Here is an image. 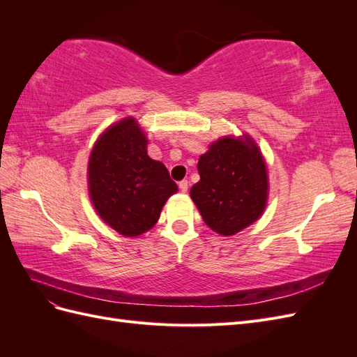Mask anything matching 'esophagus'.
I'll use <instances>...</instances> for the list:
<instances>
[{"instance_id":"34e87169","label":"esophagus","mask_w":357,"mask_h":357,"mask_svg":"<svg viewBox=\"0 0 357 357\" xmlns=\"http://www.w3.org/2000/svg\"><path fill=\"white\" fill-rule=\"evenodd\" d=\"M178 188H180V190L185 193V192H188V188H189V183H188V180H181L180 183H178Z\"/></svg>"}]
</instances>
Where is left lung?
<instances>
[{
    "label": "left lung",
    "mask_w": 357,
    "mask_h": 357,
    "mask_svg": "<svg viewBox=\"0 0 357 357\" xmlns=\"http://www.w3.org/2000/svg\"><path fill=\"white\" fill-rule=\"evenodd\" d=\"M201 180L190 189L204 222L234 235L262 214L268 197L264 158L250 138H220L198 160Z\"/></svg>",
    "instance_id": "1"
}]
</instances>
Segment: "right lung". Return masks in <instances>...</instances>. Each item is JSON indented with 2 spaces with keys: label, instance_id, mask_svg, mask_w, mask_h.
Masks as SVG:
<instances>
[{
  "label": "right lung",
  "instance_id": "add662e5",
  "mask_svg": "<svg viewBox=\"0 0 357 357\" xmlns=\"http://www.w3.org/2000/svg\"><path fill=\"white\" fill-rule=\"evenodd\" d=\"M147 139L134 119L109 128L92 149L89 193L104 222L125 236H137L158 222L177 185L162 162L147 155Z\"/></svg>",
  "mask_w": 357,
  "mask_h": 357
}]
</instances>
